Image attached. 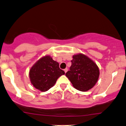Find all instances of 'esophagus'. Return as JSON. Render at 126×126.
Instances as JSON below:
<instances>
[{
  "mask_svg": "<svg viewBox=\"0 0 126 126\" xmlns=\"http://www.w3.org/2000/svg\"><path fill=\"white\" fill-rule=\"evenodd\" d=\"M67 71H68V68H65V69L64 70V71L65 72V73H66V72H67Z\"/></svg>",
  "mask_w": 126,
  "mask_h": 126,
  "instance_id": "34e87169",
  "label": "esophagus"
}]
</instances>
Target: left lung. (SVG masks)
<instances>
[{"label": "left lung", "mask_w": 126, "mask_h": 126, "mask_svg": "<svg viewBox=\"0 0 126 126\" xmlns=\"http://www.w3.org/2000/svg\"><path fill=\"white\" fill-rule=\"evenodd\" d=\"M70 71L66 76L73 87L77 90L85 92L94 87L99 77V70L97 64L83 53L73 56Z\"/></svg>", "instance_id": "8db88e82"}]
</instances>
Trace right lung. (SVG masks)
Returning <instances> with one entry per match:
<instances>
[{
	"label": "right lung",
	"mask_w": 126,
	"mask_h": 126,
	"mask_svg": "<svg viewBox=\"0 0 126 126\" xmlns=\"http://www.w3.org/2000/svg\"><path fill=\"white\" fill-rule=\"evenodd\" d=\"M65 74L59 64L48 55L43 56L34 63L29 71L31 83L37 90L45 92L52 88L58 78Z\"/></svg>",
	"instance_id": "obj_1"
}]
</instances>
